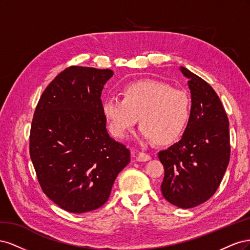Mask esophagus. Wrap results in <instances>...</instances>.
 Returning <instances> with one entry per match:
<instances>
[{
  "instance_id": "obj_1",
  "label": "esophagus",
  "mask_w": 250,
  "mask_h": 250,
  "mask_svg": "<svg viewBox=\"0 0 250 250\" xmlns=\"http://www.w3.org/2000/svg\"><path fill=\"white\" fill-rule=\"evenodd\" d=\"M151 160V156L145 152H139L137 156V161L138 162H147Z\"/></svg>"
}]
</instances>
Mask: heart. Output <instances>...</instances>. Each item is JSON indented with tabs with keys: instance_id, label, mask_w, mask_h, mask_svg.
<instances>
[{
	"instance_id": "1",
	"label": "heart",
	"mask_w": 250,
	"mask_h": 250,
	"mask_svg": "<svg viewBox=\"0 0 250 250\" xmlns=\"http://www.w3.org/2000/svg\"><path fill=\"white\" fill-rule=\"evenodd\" d=\"M102 111L113 137H127L140 118L144 139L168 145L186 130L191 118V98L186 90L168 83L145 79L127 84L123 98H106Z\"/></svg>"
}]
</instances>
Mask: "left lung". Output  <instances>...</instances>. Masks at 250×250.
<instances>
[{
  "label": "left lung",
  "mask_w": 250,
  "mask_h": 250,
  "mask_svg": "<svg viewBox=\"0 0 250 250\" xmlns=\"http://www.w3.org/2000/svg\"><path fill=\"white\" fill-rule=\"evenodd\" d=\"M191 89V118L178 143L160 151L162 193L170 203L191 208L208 200L220 186L230 157L229 118L207 81L180 67Z\"/></svg>",
  "instance_id": "obj_1"
}]
</instances>
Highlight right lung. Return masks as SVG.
Masks as SVG:
<instances>
[{"mask_svg": "<svg viewBox=\"0 0 250 250\" xmlns=\"http://www.w3.org/2000/svg\"><path fill=\"white\" fill-rule=\"evenodd\" d=\"M111 70L72 65L60 72L36 105L30 157L42 192L59 208L82 214L108 200L130 151L109 137L101 93Z\"/></svg>", "mask_w": 250, "mask_h": 250, "instance_id": "add662e5", "label": "right lung"}]
</instances>
